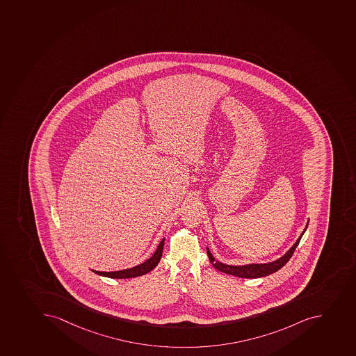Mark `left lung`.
I'll return each instance as SVG.
<instances>
[{
    "label": "left lung",
    "mask_w": 356,
    "mask_h": 356,
    "mask_svg": "<svg viewBox=\"0 0 356 356\" xmlns=\"http://www.w3.org/2000/svg\"><path fill=\"white\" fill-rule=\"evenodd\" d=\"M308 222H309V220H308ZM308 222H307L306 227L303 229V232L301 233V236L296 240V243L282 257L276 259V261H273V262L252 263V264H246V266H229V264H224V263L216 261L213 254L210 252L208 247H207V254H208L210 263L213 264V268L220 271V273L232 275V276L239 277V278H261V277L269 276L271 273H276L278 270L282 269V266L289 262V259L292 257L293 252H294L296 247L299 245L303 233L306 232Z\"/></svg>",
    "instance_id": "1"
}]
</instances>
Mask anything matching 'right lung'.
I'll return each instance as SVG.
<instances>
[{
	"instance_id": "1",
	"label": "right lung",
	"mask_w": 356,
	"mask_h": 356,
	"mask_svg": "<svg viewBox=\"0 0 356 356\" xmlns=\"http://www.w3.org/2000/svg\"><path fill=\"white\" fill-rule=\"evenodd\" d=\"M164 238L161 240L160 245L157 246L156 250L154 252L153 256L149 259L141 263L139 266H134L131 269L120 270V271H110V273H104V271H95L92 270L94 273L100 275V276L108 277V278H113V280H127V278H134V277L143 276L149 273L160 262L163 252Z\"/></svg>"
}]
</instances>
